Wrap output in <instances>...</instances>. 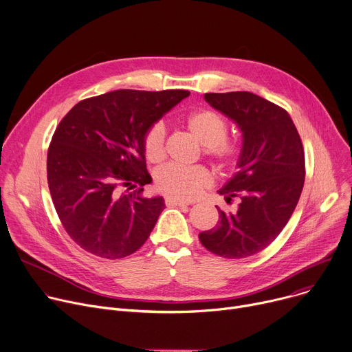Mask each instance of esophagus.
<instances>
[{"mask_svg":"<svg viewBox=\"0 0 352 352\" xmlns=\"http://www.w3.org/2000/svg\"><path fill=\"white\" fill-rule=\"evenodd\" d=\"M192 202H188V201H182V199H175V198H166V205L167 206H186L190 205Z\"/></svg>","mask_w":352,"mask_h":352,"instance_id":"34e87169","label":"esophagus"}]
</instances>
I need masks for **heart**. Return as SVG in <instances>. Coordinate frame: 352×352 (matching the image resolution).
Segmentation results:
<instances>
[{
    "label": "heart",
    "mask_w": 352,
    "mask_h": 352,
    "mask_svg": "<svg viewBox=\"0 0 352 352\" xmlns=\"http://www.w3.org/2000/svg\"><path fill=\"white\" fill-rule=\"evenodd\" d=\"M186 131L204 146V154L220 171H233L243 157V144L228 138L229 122L212 109H198L184 118ZM166 127L162 122L153 123L143 139V151L147 162L160 163L164 158ZM212 184V177L205 167H182L170 164L155 174V185L167 197L189 201L197 198Z\"/></svg>",
    "instance_id": "heart-1"
}]
</instances>
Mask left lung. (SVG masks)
Masks as SVG:
<instances>
[{
  "label": "left lung",
  "mask_w": 352,
  "mask_h": 352,
  "mask_svg": "<svg viewBox=\"0 0 352 352\" xmlns=\"http://www.w3.org/2000/svg\"><path fill=\"white\" fill-rule=\"evenodd\" d=\"M205 100L243 132L236 175L219 194L234 213L219 210L216 228L199 233L202 245L223 258H245L267 248L291 219L305 184V151L296 126L283 108L247 91L210 92Z\"/></svg>",
  "instance_id": "left-lung-1"
}]
</instances>
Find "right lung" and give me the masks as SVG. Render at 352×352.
Listing matches in <instances>:
<instances>
[{"mask_svg": "<svg viewBox=\"0 0 352 352\" xmlns=\"http://www.w3.org/2000/svg\"><path fill=\"white\" fill-rule=\"evenodd\" d=\"M188 95L118 89L80 101L60 120L47 151V184L63 228L87 252L119 260L148 239L166 205L143 197L151 182L144 133Z\"/></svg>", "mask_w": 352, "mask_h": 352, "instance_id": "1", "label": "right lung"}]
</instances>
